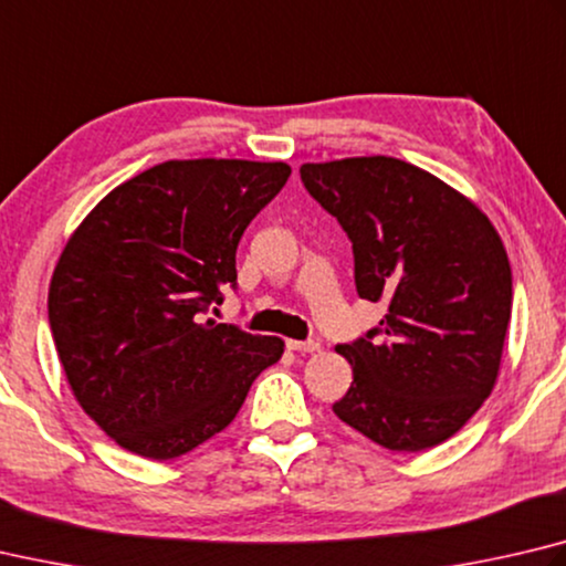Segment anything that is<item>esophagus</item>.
I'll use <instances>...</instances> for the list:
<instances>
[{
  "mask_svg": "<svg viewBox=\"0 0 566 566\" xmlns=\"http://www.w3.org/2000/svg\"><path fill=\"white\" fill-rule=\"evenodd\" d=\"M286 348H290V352H300V354H314L322 348V344L318 342H294V338H290V342H286Z\"/></svg>",
  "mask_w": 566,
  "mask_h": 566,
  "instance_id": "34e87169",
  "label": "esophagus"
}]
</instances>
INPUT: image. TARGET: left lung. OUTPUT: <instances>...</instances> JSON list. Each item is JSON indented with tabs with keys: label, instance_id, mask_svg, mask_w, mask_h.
Listing matches in <instances>:
<instances>
[{
	"label": "left lung",
	"instance_id": "left-lung-1",
	"mask_svg": "<svg viewBox=\"0 0 566 566\" xmlns=\"http://www.w3.org/2000/svg\"><path fill=\"white\" fill-rule=\"evenodd\" d=\"M304 188L354 248L361 300L388 314L354 344L334 413L388 450L440 446L495 388L512 314V270L497 230L465 195L388 156L304 163Z\"/></svg>",
	"mask_w": 566,
	"mask_h": 566
}]
</instances>
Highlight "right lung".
<instances>
[{
	"mask_svg": "<svg viewBox=\"0 0 566 566\" xmlns=\"http://www.w3.org/2000/svg\"><path fill=\"white\" fill-rule=\"evenodd\" d=\"M286 163L168 160L111 190L71 234L49 324L78 406L120 448L172 460L228 428L280 336L205 318L238 286L242 232Z\"/></svg>",
	"mask_w": 566,
	"mask_h": 566,
	"instance_id": "right-lung-1",
	"label": "right lung"
}]
</instances>
